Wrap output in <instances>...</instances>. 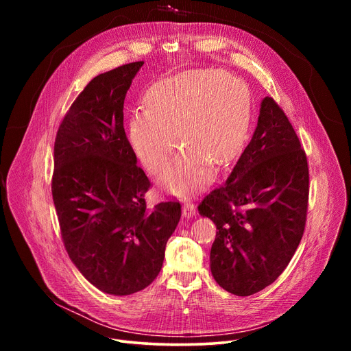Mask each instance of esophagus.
<instances>
[{
  "label": "esophagus",
  "mask_w": 351,
  "mask_h": 351,
  "mask_svg": "<svg viewBox=\"0 0 351 351\" xmlns=\"http://www.w3.org/2000/svg\"><path fill=\"white\" fill-rule=\"evenodd\" d=\"M182 213L185 217H192L196 213V206L192 202H185V204L182 205Z\"/></svg>",
  "instance_id": "1"
}]
</instances>
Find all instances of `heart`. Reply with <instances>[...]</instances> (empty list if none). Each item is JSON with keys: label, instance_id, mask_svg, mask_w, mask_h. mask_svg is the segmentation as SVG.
Returning <instances> with one entry per match:
<instances>
[{"label": "heart", "instance_id": "heart-1", "mask_svg": "<svg viewBox=\"0 0 351 351\" xmlns=\"http://www.w3.org/2000/svg\"><path fill=\"white\" fill-rule=\"evenodd\" d=\"M145 104L146 109L129 119V139L154 175L168 169L176 139L182 151L165 178V185L176 193L204 185L208 166L219 171L234 159L245 142L250 95L246 84L233 73L213 69L178 73L158 82Z\"/></svg>", "mask_w": 351, "mask_h": 351}]
</instances>
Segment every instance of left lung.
Segmentation results:
<instances>
[{"mask_svg": "<svg viewBox=\"0 0 351 351\" xmlns=\"http://www.w3.org/2000/svg\"><path fill=\"white\" fill-rule=\"evenodd\" d=\"M307 206L306 152L285 110L266 97L230 176L197 206L217 229L210 249L216 283L236 296L271 285L302 241Z\"/></svg>", "mask_w": 351, "mask_h": 351, "instance_id": "left-lung-1", "label": "left lung"}]
</instances>
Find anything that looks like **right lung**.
<instances>
[{
	"label": "right lung",
	"mask_w": 351,
	"mask_h": 351,
	"mask_svg": "<svg viewBox=\"0 0 351 351\" xmlns=\"http://www.w3.org/2000/svg\"><path fill=\"white\" fill-rule=\"evenodd\" d=\"M142 65L125 64L92 80L53 143L51 191L65 250L89 283L115 296L156 279L182 215L178 200L147 209L152 183L123 129L126 90Z\"/></svg>",
	"instance_id": "add662e5"
}]
</instances>
